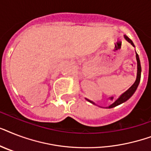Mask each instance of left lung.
I'll return each instance as SVG.
<instances>
[{"instance_id": "8db88e82", "label": "left lung", "mask_w": 151, "mask_h": 151, "mask_svg": "<svg viewBox=\"0 0 151 151\" xmlns=\"http://www.w3.org/2000/svg\"><path fill=\"white\" fill-rule=\"evenodd\" d=\"M124 38L126 39V41H128L129 42V43L131 44L132 45L134 46V44L132 43V41L130 40V39L128 37L126 36V35H124ZM136 61H137V77H136V81H135V83H134L133 85H132L131 87L129 88V89L127 90L126 92H124V93L122 95H121V96L118 98V99H117V100L115 101L114 103H112L111 105L109 106H108V108H112V107H114V106H116L119 105V104H121V103H124V102H125V101H127L128 99L130 98V97L132 96V95L134 94V92H136V88H137V87H138L139 85V81H140V78H141V66H140V62H139V55L137 53H136ZM87 100L88 101V102H90L91 103H92V104H95L93 102H92L91 100H89V99H88Z\"/></svg>"}]
</instances>
